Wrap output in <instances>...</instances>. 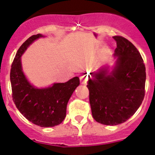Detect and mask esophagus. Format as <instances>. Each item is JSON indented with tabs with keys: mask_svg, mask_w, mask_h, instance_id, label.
Wrapping results in <instances>:
<instances>
[{
	"mask_svg": "<svg viewBox=\"0 0 155 155\" xmlns=\"http://www.w3.org/2000/svg\"><path fill=\"white\" fill-rule=\"evenodd\" d=\"M86 81H87V79H86V78L85 77V76H82V77H80V82H81V84L86 85Z\"/></svg>",
	"mask_w": 155,
	"mask_h": 155,
	"instance_id": "34e87169",
	"label": "esophagus"
}]
</instances>
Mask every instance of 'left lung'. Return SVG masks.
<instances>
[{"label":"left lung","mask_w":155,"mask_h":155,"mask_svg":"<svg viewBox=\"0 0 155 155\" xmlns=\"http://www.w3.org/2000/svg\"><path fill=\"white\" fill-rule=\"evenodd\" d=\"M116 61L89 76L87 88L94 119L106 125L126 121L138 110L144 97L146 72L141 54L134 45L120 36L113 37Z\"/></svg>","instance_id":"left-lung-1"}]
</instances>
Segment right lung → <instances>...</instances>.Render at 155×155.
Masks as SVG:
<instances>
[{
  "label": "right lung",
  "mask_w": 155,
  "mask_h": 155,
  "mask_svg": "<svg viewBox=\"0 0 155 155\" xmlns=\"http://www.w3.org/2000/svg\"><path fill=\"white\" fill-rule=\"evenodd\" d=\"M42 34L29 37L17 50L11 69L13 101L20 112L32 123L43 128L60 125L66 118V106L71 95L79 85V77L47 88L35 87L24 75L21 56Z\"/></svg>",
  "instance_id": "right-lung-1"
}]
</instances>
